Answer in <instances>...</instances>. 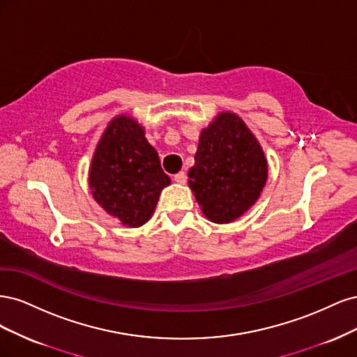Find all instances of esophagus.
I'll return each mask as SVG.
<instances>
[{
  "label": "esophagus",
  "instance_id": "34e87169",
  "mask_svg": "<svg viewBox=\"0 0 357 357\" xmlns=\"http://www.w3.org/2000/svg\"><path fill=\"white\" fill-rule=\"evenodd\" d=\"M186 172H183V171H180V172H177V174L174 176V181L176 183H180V185H183V183H186Z\"/></svg>",
  "mask_w": 357,
  "mask_h": 357
}]
</instances>
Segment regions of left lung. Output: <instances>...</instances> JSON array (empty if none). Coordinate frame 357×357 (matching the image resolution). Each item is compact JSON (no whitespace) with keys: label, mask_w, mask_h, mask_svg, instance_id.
<instances>
[{"label":"left lung","mask_w":357,"mask_h":357,"mask_svg":"<svg viewBox=\"0 0 357 357\" xmlns=\"http://www.w3.org/2000/svg\"><path fill=\"white\" fill-rule=\"evenodd\" d=\"M189 186L205 218L229 223L261 197L268 164L261 144L234 113H220L202 129Z\"/></svg>","instance_id":"1"}]
</instances>
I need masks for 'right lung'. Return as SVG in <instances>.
<instances>
[{
    "instance_id": "right-lung-1",
    "label": "right lung",
    "mask_w": 357,
    "mask_h": 357,
    "mask_svg": "<svg viewBox=\"0 0 357 357\" xmlns=\"http://www.w3.org/2000/svg\"><path fill=\"white\" fill-rule=\"evenodd\" d=\"M169 183L144 128L131 116L114 117L95 149L89 169L95 201L122 225L137 228L152 218L160 192Z\"/></svg>"
}]
</instances>
